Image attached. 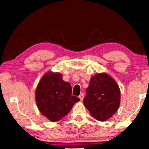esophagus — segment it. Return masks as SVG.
<instances>
[{
    "label": "esophagus",
    "instance_id": "obj_1",
    "mask_svg": "<svg viewBox=\"0 0 149 149\" xmlns=\"http://www.w3.org/2000/svg\"><path fill=\"white\" fill-rule=\"evenodd\" d=\"M79 98H80V100H81V101H82L83 99H84V93H81L79 96Z\"/></svg>",
    "mask_w": 149,
    "mask_h": 149
}]
</instances>
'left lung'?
Returning a JSON list of instances; mask_svg holds the SVG:
<instances>
[{"instance_id":"1","label":"left lung","mask_w":149,"mask_h":149,"mask_svg":"<svg viewBox=\"0 0 149 149\" xmlns=\"http://www.w3.org/2000/svg\"><path fill=\"white\" fill-rule=\"evenodd\" d=\"M84 104L94 118L107 120L116 113L120 104V90L110 75L101 73L91 77Z\"/></svg>"}]
</instances>
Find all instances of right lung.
I'll use <instances>...</instances> for the list:
<instances>
[{
    "label": "right lung",
    "mask_w": 149,
    "mask_h": 149,
    "mask_svg": "<svg viewBox=\"0 0 149 149\" xmlns=\"http://www.w3.org/2000/svg\"><path fill=\"white\" fill-rule=\"evenodd\" d=\"M58 73L49 72L43 75L36 90V101L43 116L54 122L67 116L80 99L72 96L71 84L63 80Z\"/></svg>",
    "instance_id": "right-lung-1"
}]
</instances>
